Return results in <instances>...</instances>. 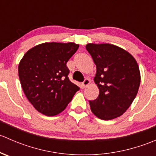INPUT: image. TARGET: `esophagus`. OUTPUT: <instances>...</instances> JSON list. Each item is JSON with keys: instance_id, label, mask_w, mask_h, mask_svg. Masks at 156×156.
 Segmentation results:
<instances>
[{"instance_id": "esophagus-1", "label": "esophagus", "mask_w": 156, "mask_h": 156, "mask_svg": "<svg viewBox=\"0 0 156 156\" xmlns=\"http://www.w3.org/2000/svg\"><path fill=\"white\" fill-rule=\"evenodd\" d=\"M90 83V81L89 79H87V78H86V79H84V81L82 82V87H87Z\"/></svg>"}]
</instances>
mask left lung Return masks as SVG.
Segmentation results:
<instances>
[{
	"mask_svg": "<svg viewBox=\"0 0 156 156\" xmlns=\"http://www.w3.org/2000/svg\"><path fill=\"white\" fill-rule=\"evenodd\" d=\"M86 49L97 66L94 81L98 97L90 100L92 112L102 120L122 115L136 97L140 84L137 62L126 50L110 44H87Z\"/></svg>",
	"mask_w": 156,
	"mask_h": 156,
	"instance_id": "8db88e82",
	"label": "left lung"
}]
</instances>
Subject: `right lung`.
Returning a JSON list of instances; mask_svg holds the SVG:
<instances>
[{
	"label": "right lung",
	"mask_w": 156,
	"mask_h": 156,
	"mask_svg": "<svg viewBox=\"0 0 156 156\" xmlns=\"http://www.w3.org/2000/svg\"><path fill=\"white\" fill-rule=\"evenodd\" d=\"M75 43H44L30 49L19 65L23 91L34 108L48 116L63 111L79 87L70 81L66 63L77 51Z\"/></svg>",
	"instance_id": "right-lung-1"
}]
</instances>
